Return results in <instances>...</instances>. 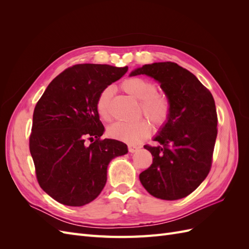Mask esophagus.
Wrapping results in <instances>:
<instances>
[{"label": "esophagus", "instance_id": "34e87169", "mask_svg": "<svg viewBox=\"0 0 249 249\" xmlns=\"http://www.w3.org/2000/svg\"><path fill=\"white\" fill-rule=\"evenodd\" d=\"M127 149H129V152H130V153L134 154V153H136V152H137V150L139 149V147H138V146H136V145L129 144V145H127Z\"/></svg>", "mask_w": 249, "mask_h": 249}]
</instances>
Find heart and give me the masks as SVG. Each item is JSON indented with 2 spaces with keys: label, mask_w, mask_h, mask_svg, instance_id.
I'll return each instance as SVG.
<instances>
[{
  "label": "heart",
  "mask_w": 249,
  "mask_h": 249,
  "mask_svg": "<svg viewBox=\"0 0 249 249\" xmlns=\"http://www.w3.org/2000/svg\"><path fill=\"white\" fill-rule=\"evenodd\" d=\"M120 87L125 93L140 101V111L157 127H161L168 122L171 113L170 101L166 94L157 91V85L153 81L143 77H130L122 82ZM111 88L103 89L95 103L97 114L106 122L111 119ZM150 132L152 125L144 118L133 124L115 123L108 127L110 137L130 144H138L149 136Z\"/></svg>",
  "instance_id": "heart-1"
}]
</instances>
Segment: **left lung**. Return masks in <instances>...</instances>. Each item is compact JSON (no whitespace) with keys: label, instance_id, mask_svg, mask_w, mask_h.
Wrapping results in <instances>:
<instances>
[{"label":"left lung","instance_id":"obj_1","mask_svg":"<svg viewBox=\"0 0 249 249\" xmlns=\"http://www.w3.org/2000/svg\"><path fill=\"white\" fill-rule=\"evenodd\" d=\"M138 74L159 82L171 104L168 122L154 138L159 145H144L154 158L139 175L140 182L157 198L186 197L207 178L212 165L218 122L213 95L175 62L145 64L130 76Z\"/></svg>","mask_w":249,"mask_h":249}]
</instances>
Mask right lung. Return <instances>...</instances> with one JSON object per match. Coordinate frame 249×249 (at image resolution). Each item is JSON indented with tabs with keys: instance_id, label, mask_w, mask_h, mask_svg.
<instances>
[{
	"instance_id": "add662e5",
	"label": "right lung",
	"mask_w": 249,
	"mask_h": 249,
	"mask_svg": "<svg viewBox=\"0 0 249 249\" xmlns=\"http://www.w3.org/2000/svg\"><path fill=\"white\" fill-rule=\"evenodd\" d=\"M126 71L127 66L76 64L58 74L36 104L29 140L36 178L62 205L94 200L106 185L110 161L127 153L124 142L101 139L105 127L95 109L102 90Z\"/></svg>"
}]
</instances>
